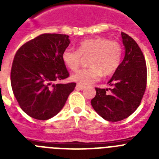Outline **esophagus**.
I'll return each instance as SVG.
<instances>
[{
  "label": "esophagus",
  "instance_id": "1",
  "mask_svg": "<svg viewBox=\"0 0 159 159\" xmlns=\"http://www.w3.org/2000/svg\"><path fill=\"white\" fill-rule=\"evenodd\" d=\"M86 88V87L84 86V85H81V84H76V88L77 89H80V90H83L84 89V88Z\"/></svg>",
  "mask_w": 159,
  "mask_h": 159
}]
</instances>
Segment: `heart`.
I'll list each match as a JSON object with an SVG mask.
<instances>
[{
  "label": "heart",
  "mask_w": 159,
  "mask_h": 159,
  "mask_svg": "<svg viewBox=\"0 0 159 159\" xmlns=\"http://www.w3.org/2000/svg\"><path fill=\"white\" fill-rule=\"evenodd\" d=\"M123 48L120 43L105 37L83 40L78 50L67 48L62 53V60L71 71L80 67L83 57H88L89 67L79 70L71 75V80L82 84L96 82L102 77L116 72L121 62Z\"/></svg>",
  "instance_id": "heart-1"
}]
</instances>
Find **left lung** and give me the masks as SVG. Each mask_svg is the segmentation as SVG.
Instances as JSON below:
<instances>
[{
    "mask_svg": "<svg viewBox=\"0 0 159 159\" xmlns=\"http://www.w3.org/2000/svg\"><path fill=\"white\" fill-rule=\"evenodd\" d=\"M125 46L123 62L108 82L109 89L95 88L96 95L91 101L94 110L110 122L129 117L141 103L147 88L145 57L135 40L121 32Z\"/></svg>",
    "mask_w": 159,
    "mask_h": 159,
    "instance_id": "obj_1",
    "label": "left lung"
}]
</instances>
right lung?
I'll return each instance as SVG.
<instances>
[{
  "instance_id": "obj_1",
  "label": "right lung",
  "mask_w": 159,
  "mask_h": 159,
  "mask_svg": "<svg viewBox=\"0 0 159 159\" xmlns=\"http://www.w3.org/2000/svg\"><path fill=\"white\" fill-rule=\"evenodd\" d=\"M69 36L43 33L16 51L11 68V86L18 104L28 116L46 120L60 111L75 83L54 84L69 72L62 60Z\"/></svg>"
}]
</instances>
